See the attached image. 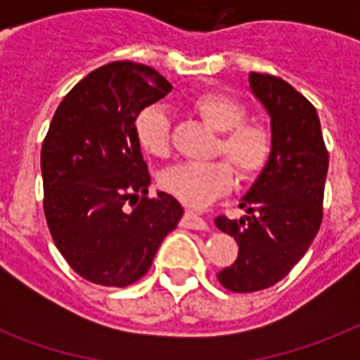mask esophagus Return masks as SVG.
Masks as SVG:
<instances>
[{
    "instance_id": "34e87169",
    "label": "esophagus",
    "mask_w": 360,
    "mask_h": 360,
    "mask_svg": "<svg viewBox=\"0 0 360 360\" xmlns=\"http://www.w3.org/2000/svg\"><path fill=\"white\" fill-rule=\"evenodd\" d=\"M181 224H183V228H188V230H207V222H205L200 214L191 211V209H186L185 211Z\"/></svg>"
}]
</instances>
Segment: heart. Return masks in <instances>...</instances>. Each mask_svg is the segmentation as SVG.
<instances>
[{"mask_svg":"<svg viewBox=\"0 0 360 360\" xmlns=\"http://www.w3.org/2000/svg\"><path fill=\"white\" fill-rule=\"evenodd\" d=\"M192 112L220 132L217 153L226 155L240 179H252L267 166L273 153V134L267 124L250 121L248 110L236 97L220 91L200 93L191 101ZM136 136L149 155L166 158L172 153L169 120L158 106H149L136 117ZM164 191L192 207H205L224 196L233 185V169L226 160L183 162L160 174Z\"/></svg>","mask_w":360,"mask_h":360,"instance_id":"heart-1","label":"heart"}]
</instances>
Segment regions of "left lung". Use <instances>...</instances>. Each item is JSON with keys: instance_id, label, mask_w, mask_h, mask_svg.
Listing matches in <instances>:
<instances>
[{"instance_id": "obj_1", "label": "left lung", "mask_w": 360, "mask_h": 360, "mask_svg": "<svg viewBox=\"0 0 360 360\" xmlns=\"http://www.w3.org/2000/svg\"><path fill=\"white\" fill-rule=\"evenodd\" d=\"M252 93L271 115L273 153L240 198L245 217H219L239 256L217 276L226 290L252 293L284 278L307 254L323 219L329 153L312 103L273 75L250 72Z\"/></svg>"}]
</instances>
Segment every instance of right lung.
<instances>
[{"label": "right lung", "mask_w": 360, "mask_h": 360, "mask_svg": "<svg viewBox=\"0 0 360 360\" xmlns=\"http://www.w3.org/2000/svg\"><path fill=\"white\" fill-rule=\"evenodd\" d=\"M172 91L151 67L114 61L76 84L56 110L42 141L44 217L75 273L124 288L149 271L183 207L174 196H147L136 117Z\"/></svg>", "instance_id": "obj_1"}]
</instances>
